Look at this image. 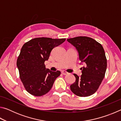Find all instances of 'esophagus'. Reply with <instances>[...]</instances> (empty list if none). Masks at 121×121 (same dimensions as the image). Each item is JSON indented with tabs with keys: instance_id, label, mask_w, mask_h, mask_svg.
<instances>
[{
	"instance_id": "34e87169",
	"label": "esophagus",
	"mask_w": 121,
	"mask_h": 121,
	"mask_svg": "<svg viewBox=\"0 0 121 121\" xmlns=\"http://www.w3.org/2000/svg\"><path fill=\"white\" fill-rule=\"evenodd\" d=\"M61 73H62V74L63 75H67V74H68V73L67 72V71H65V70H63V71H61Z\"/></svg>"
}]
</instances>
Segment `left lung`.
I'll list each match as a JSON object with an SVG mask.
<instances>
[{"mask_svg": "<svg viewBox=\"0 0 121 121\" xmlns=\"http://www.w3.org/2000/svg\"><path fill=\"white\" fill-rule=\"evenodd\" d=\"M67 41L76 48L79 60L85 63L81 68V77L73 73L76 81L70 85V90L79 97H88L97 91L105 77L107 69L105 51L99 43L88 37H76Z\"/></svg>", "mask_w": 121, "mask_h": 121, "instance_id": "1", "label": "left lung"}]
</instances>
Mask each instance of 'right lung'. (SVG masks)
I'll use <instances>...</instances> for the list:
<instances>
[{
  "instance_id": "1",
  "label": "right lung",
  "mask_w": 121,
  "mask_h": 121,
  "mask_svg": "<svg viewBox=\"0 0 121 121\" xmlns=\"http://www.w3.org/2000/svg\"><path fill=\"white\" fill-rule=\"evenodd\" d=\"M65 40V38H36L22 46L16 65L20 79L28 92L39 97L51 89L61 72L46 69L44 62L48 60L53 48L63 43Z\"/></svg>"
}]
</instances>
